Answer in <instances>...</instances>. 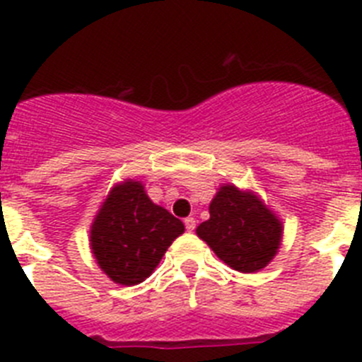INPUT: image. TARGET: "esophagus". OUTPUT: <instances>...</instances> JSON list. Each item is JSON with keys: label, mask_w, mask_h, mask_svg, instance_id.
I'll return each instance as SVG.
<instances>
[{"label": "esophagus", "mask_w": 362, "mask_h": 362, "mask_svg": "<svg viewBox=\"0 0 362 362\" xmlns=\"http://www.w3.org/2000/svg\"><path fill=\"white\" fill-rule=\"evenodd\" d=\"M185 226H187L188 232H194V230H196V219H194V217H187V219H185Z\"/></svg>", "instance_id": "esophagus-1"}]
</instances>
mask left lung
I'll list each match as a JSON object with an SVG mask.
<instances>
[{
    "label": "left lung",
    "instance_id": "left-lung-1",
    "mask_svg": "<svg viewBox=\"0 0 362 362\" xmlns=\"http://www.w3.org/2000/svg\"><path fill=\"white\" fill-rule=\"evenodd\" d=\"M281 223L255 196L232 185L221 188L210 203V219L197 226V235L221 261L238 272H257L276 255Z\"/></svg>",
    "mask_w": 362,
    "mask_h": 362
}]
</instances>
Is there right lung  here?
Returning <instances> with one entry per match:
<instances>
[{"label": "right lung", "instance_id": "obj_1", "mask_svg": "<svg viewBox=\"0 0 362 362\" xmlns=\"http://www.w3.org/2000/svg\"><path fill=\"white\" fill-rule=\"evenodd\" d=\"M183 232V223L153 204L141 183L127 181L112 188L95 216L90 245L98 264L112 281L134 286L152 274Z\"/></svg>", "mask_w": 362, "mask_h": 362}]
</instances>
